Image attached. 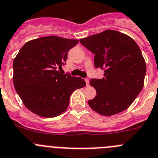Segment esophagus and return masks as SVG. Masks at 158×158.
<instances>
[{
    "label": "esophagus",
    "instance_id": "obj_1",
    "mask_svg": "<svg viewBox=\"0 0 158 158\" xmlns=\"http://www.w3.org/2000/svg\"><path fill=\"white\" fill-rule=\"evenodd\" d=\"M85 81H86V86H89V79H85Z\"/></svg>",
    "mask_w": 158,
    "mask_h": 158
}]
</instances>
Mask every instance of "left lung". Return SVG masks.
<instances>
[{
  "instance_id": "obj_1",
  "label": "left lung",
  "mask_w": 158,
  "mask_h": 158,
  "mask_svg": "<svg viewBox=\"0 0 158 158\" xmlns=\"http://www.w3.org/2000/svg\"><path fill=\"white\" fill-rule=\"evenodd\" d=\"M94 54L95 69L104 71L102 79H91L97 95L88 104L103 116L127 109L143 89L146 66L142 52L131 38L106 30L79 40Z\"/></svg>"
}]
</instances>
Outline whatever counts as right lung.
Segmentation results:
<instances>
[{
    "label": "right lung",
    "mask_w": 158,
    "mask_h": 158,
    "mask_svg": "<svg viewBox=\"0 0 158 158\" xmlns=\"http://www.w3.org/2000/svg\"><path fill=\"white\" fill-rule=\"evenodd\" d=\"M79 40L42 37L27 42L13 61V83L27 108L42 117H55L69 107L74 90L86 82L70 74H60L68 52Z\"/></svg>",
    "instance_id": "right-lung-1"
}]
</instances>
